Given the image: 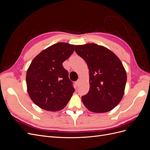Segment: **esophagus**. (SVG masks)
<instances>
[{
	"label": "esophagus",
	"instance_id": "obj_1",
	"mask_svg": "<svg viewBox=\"0 0 150 150\" xmlns=\"http://www.w3.org/2000/svg\"><path fill=\"white\" fill-rule=\"evenodd\" d=\"M80 79H78L76 81V83H75V84H76V85L77 86H78L79 85V84H80Z\"/></svg>",
	"mask_w": 150,
	"mask_h": 150
}]
</instances>
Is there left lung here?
I'll return each mask as SVG.
<instances>
[{"label":"left lung","mask_w":150,"mask_h":150,"mask_svg":"<svg viewBox=\"0 0 150 150\" xmlns=\"http://www.w3.org/2000/svg\"><path fill=\"white\" fill-rule=\"evenodd\" d=\"M75 51L89 69L90 88L81 97L84 106L94 112L112 110L123 96L127 79L120 59L110 50L95 44L75 46Z\"/></svg>","instance_id":"1"}]
</instances>
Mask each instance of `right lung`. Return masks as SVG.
<instances>
[{
	"label": "right lung",
	"instance_id": "obj_1",
	"mask_svg": "<svg viewBox=\"0 0 150 150\" xmlns=\"http://www.w3.org/2000/svg\"><path fill=\"white\" fill-rule=\"evenodd\" d=\"M74 45L59 42L42 51L32 61L26 83L30 99L43 110L64 108L74 92L73 83L62 66L74 51Z\"/></svg>",
	"mask_w": 150,
	"mask_h": 150
}]
</instances>
